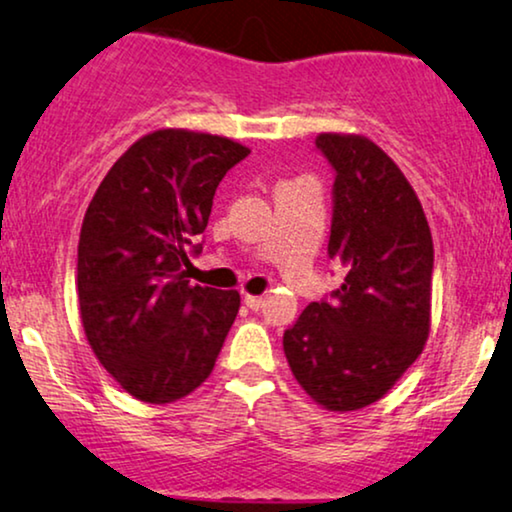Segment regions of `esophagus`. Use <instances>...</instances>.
<instances>
[{"label":"esophagus","instance_id":"esophagus-1","mask_svg":"<svg viewBox=\"0 0 512 512\" xmlns=\"http://www.w3.org/2000/svg\"><path fill=\"white\" fill-rule=\"evenodd\" d=\"M243 302L248 304V307L252 309V312H260L262 304H264V300H262L260 295H245V297H243Z\"/></svg>","mask_w":512,"mask_h":512}]
</instances>
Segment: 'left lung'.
I'll list each match as a JSON object with an SVG mask.
<instances>
[{
	"mask_svg": "<svg viewBox=\"0 0 512 512\" xmlns=\"http://www.w3.org/2000/svg\"><path fill=\"white\" fill-rule=\"evenodd\" d=\"M333 170L328 257L345 281L283 333L297 383L331 411H357L401 378L430 333L435 250L420 200L364 137L319 134Z\"/></svg>",
	"mask_w": 512,
	"mask_h": 512,
	"instance_id": "8db88e82",
	"label": "left lung"
}]
</instances>
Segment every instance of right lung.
<instances>
[{"label": "right lung", "mask_w": 512, "mask_h": 512, "mask_svg": "<svg viewBox=\"0 0 512 512\" xmlns=\"http://www.w3.org/2000/svg\"><path fill=\"white\" fill-rule=\"evenodd\" d=\"M248 153L224 137L160 129L111 167L84 215V333L122 390L148 404L205 383L241 307L236 290L191 286L189 269L219 181Z\"/></svg>", "instance_id": "add662e5"}]
</instances>
